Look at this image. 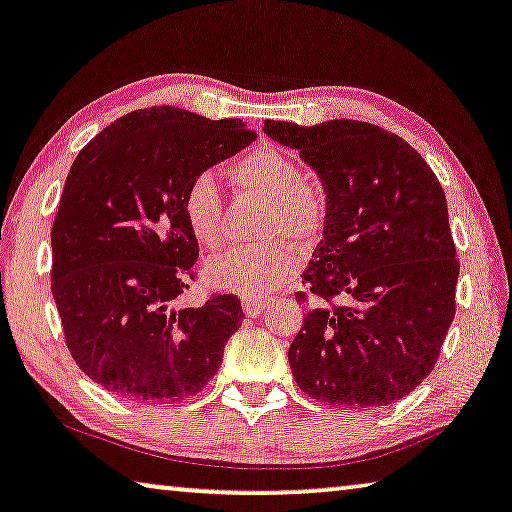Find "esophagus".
<instances>
[{
    "instance_id": "34e87169",
    "label": "esophagus",
    "mask_w": 512,
    "mask_h": 512,
    "mask_svg": "<svg viewBox=\"0 0 512 512\" xmlns=\"http://www.w3.org/2000/svg\"><path fill=\"white\" fill-rule=\"evenodd\" d=\"M242 309H245L247 316H261L265 311V300H261V297H245L242 300Z\"/></svg>"
}]
</instances>
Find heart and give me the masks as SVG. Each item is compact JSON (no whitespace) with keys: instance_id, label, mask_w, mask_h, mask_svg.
<instances>
[{"instance_id":"obj_1","label":"heart","mask_w":512,"mask_h":512,"mask_svg":"<svg viewBox=\"0 0 512 512\" xmlns=\"http://www.w3.org/2000/svg\"><path fill=\"white\" fill-rule=\"evenodd\" d=\"M240 190L267 201L258 226L261 238H283L309 245L325 224L327 201L316 183L306 180L300 164L277 148H258L231 167ZM187 229L201 247L217 251L224 245V201L217 178L203 171L187 183L180 199ZM297 254L286 242L272 240L258 247H240L217 256L206 267L212 286L245 297H263L295 270Z\"/></svg>"}]
</instances>
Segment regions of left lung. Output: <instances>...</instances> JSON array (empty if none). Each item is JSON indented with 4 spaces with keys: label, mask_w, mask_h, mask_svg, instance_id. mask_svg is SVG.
<instances>
[{
    "label": "left lung",
    "mask_w": 512,
    "mask_h": 512,
    "mask_svg": "<svg viewBox=\"0 0 512 512\" xmlns=\"http://www.w3.org/2000/svg\"><path fill=\"white\" fill-rule=\"evenodd\" d=\"M263 132L300 151L327 201L302 272L318 304L288 350L295 382L334 407L396 403L426 380L455 316L460 263L442 185L405 139L373 123L265 121Z\"/></svg>",
    "instance_id": "8db88e82"
}]
</instances>
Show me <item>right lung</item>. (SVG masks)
Instances as JSON below:
<instances>
[{
	"label": "right lung",
	"mask_w": 512,
	"mask_h": 512,
	"mask_svg": "<svg viewBox=\"0 0 512 512\" xmlns=\"http://www.w3.org/2000/svg\"><path fill=\"white\" fill-rule=\"evenodd\" d=\"M238 119L180 107L121 116L75 157L52 226V297L75 364L137 403H178L222 366L240 300L178 309L199 256L180 199L187 183L247 148Z\"/></svg>",
	"instance_id": "right-lung-1"
}]
</instances>
